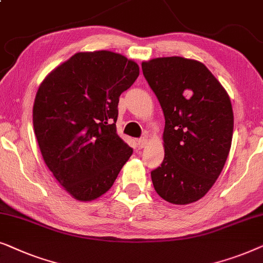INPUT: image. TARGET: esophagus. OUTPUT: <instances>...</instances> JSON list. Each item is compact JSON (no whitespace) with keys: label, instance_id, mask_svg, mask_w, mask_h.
Wrapping results in <instances>:
<instances>
[{"label":"esophagus","instance_id":"esophagus-1","mask_svg":"<svg viewBox=\"0 0 263 263\" xmlns=\"http://www.w3.org/2000/svg\"><path fill=\"white\" fill-rule=\"evenodd\" d=\"M138 145L140 148H145V147L148 145V140H147L146 138H141L138 140Z\"/></svg>","mask_w":263,"mask_h":263}]
</instances>
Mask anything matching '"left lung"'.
I'll list each match as a JSON object with an SVG mask.
<instances>
[{"instance_id":"obj_1","label":"left lung","mask_w":263,"mask_h":263,"mask_svg":"<svg viewBox=\"0 0 263 263\" xmlns=\"http://www.w3.org/2000/svg\"><path fill=\"white\" fill-rule=\"evenodd\" d=\"M141 66L165 117V157L151 172L153 186L167 202L193 203L213 186L228 159L233 133L231 100L196 60L158 57Z\"/></svg>"}]
</instances>
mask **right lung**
<instances>
[{
    "label": "right lung",
    "instance_id": "right-lung-1",
    "mask_svg": "<svg viewBox=\"0 0 263 263\" xmlns=\"http://www.w3.org/2000/svg\"><path fill=\"white\" fill-rule=\"evenodd\" d=\"M139 73L138 63L121 53L78 52L39 86L33 104L39 149L75 200L105 194L133 154L116 133L117 106Z\"/></svg>",
    "mask_w": 263,
    "mask_h": 263
}]
</instances>
